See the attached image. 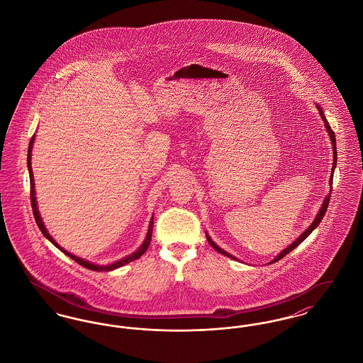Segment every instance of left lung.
Here are the masks:
<instances>
[{
  "instance_id": "obj_1",
  "label": "left lung",
  "mask_w": 363,
  "mask_h": 363,
  "mask_svg": "<svg viewBox=\"0 0 363 363\" xmlns=\"http://www.w3.org/2000/svg\"><path fill=\"white\" fill-rule=\"evenodd\" d=\"M317 108H318V111H320V116H321V118H323V121L325 123V128H327V130H328L329 138H330V141H332V148H333V166H332V173L335 172V167H336V162H337V152H336V138H335V132L332 130V128H330V125H329L328 121H327V118H325V116H324V111H323V108L317 104ZM332 182H333V177L330 175V178H329V185L332 186ZM329 199H330V193H329L328 196L325 197V200H324V203H323V207L321 209L318 211V213H317V216H315V219H314V222L311 223L299 237H298V240H295V241L289 246V247H286L283 252H280L279 255H277L275 259H272L269 264H274V262H277L280 259H283L284 256H287L291 250H294L299 243L302 241H305L308 237H309V234H311V231L317 227V225L321 223V220H323V218H324V215H325V212H327V208H328L329 204ZM207 240L209 242V245L216 250V252H219L220 255H223V256H227V257H230V259H237L234 256H231L230 253H227L225 252L223 249H220L215 242L212 241L211 238H209V235L207 234Z\"/></svg>"
}]
</instances>
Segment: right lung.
Masks as SVG:
<instances>
[{
    "label": "right lung",
    "instance_id": "obj_1",
    "mask_svg": "<svg viewBox=\"0 0 363 363\" xmlns=\"http://www.w3.org/2000/svg\"><path fill=\"white\" fill-rule=\"evenodd\" d=\"M34 138L35 135L31 138V141H30V145H28V156H27V164H28V172H30V184H31V206H33V211H34V218L35 222H36V225L39 227V230L42 231V234L49 240V241L52 242L54 246H57L62 253H65L68 257H70L72 259H74L77 264H80V265H83L84 268L86 269H91V271H98V272H107V271H113V269H116V268H120L122 265H125V264H129L130 261H133V259H138L147 252V249H148V246H150V242H151V237H152V225H154V216H152V219H151V222H150V228H148V233H147V238L144 240L143 242V245L138 247V250H136L135 253H132V255H129V256H126L125 259H120V261H117V262H113V264H110V265H96V264H92V262H89V261H86V259H80V257H76V256H73L72 253L69 252H67V250H64L57 242L54 241L52 238V235L48 233V230H46V227L43 225V220H42V218H40V215H39V211H38V207H36V197H35V189H34V174H33V169H31V151H33V144H34Z\"/></svg>",
    "mask_w": 363,
    "mask_h": 363
}]
</instances>
